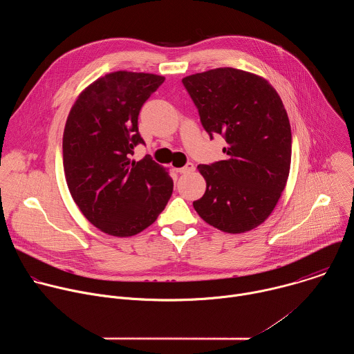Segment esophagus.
<instances>
[{"instance_id": "obj_1", "label": "esophagus", "mask_w": 354, "mask_h": 354, "mask_svg": "<svg viewBox=\"0 0 354 354\" xmlns=\"http://www.w3.org/2000/svg\"><path fill=\"white\" fill-rule=\"evenodd\" d=\"M194 171V165L193 164H186L185 167H182V168H176V172H179V174H189V172H193Z\"/></svg>"}]
</instances>
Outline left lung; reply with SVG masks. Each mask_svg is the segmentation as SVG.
<instances>
[{
	"label": "left lung",
	"instance_id": "left-lung-1",
	"mask_svg": "<svg viewBox=\"0 0 354 354\" xmlns=\"http://www.w3.org/2000/svg\"><path fill=\"white\" fill-rule=\"evenodd\" d=\"M206 131L225 137V160L198 165L206 192L193 201L214 228L241 234L274 210L291 165V127L281 97L263 77L231 67L182 80Z\"/></svg>",
	"mask_w": 354,
	"mask_h": 354
}]
</instances>
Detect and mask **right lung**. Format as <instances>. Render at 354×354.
Returning a JSON list of instances; mask_svg holds the SVG:
<instances>
[{
  "instance_id": "1",
  "label": "right lung",
  "mask_w": 354,
  "mask_h": 354,
  "mask_svg": "<svg viewBox=\"0 0 354 354\" xmlns=\"http://www.w3.org/2000/svg\"><path fill=\"white\" fill-rule=\"evenodd\" d=\"M165 77L115 71L89 84L74 102L63 134L68 190L85 218L108 235L127 238L153 224L165 209L174 182L167 168L145 156L138 113Z\"/></svg>"
}]
</instances>
